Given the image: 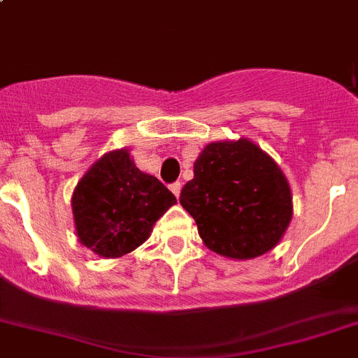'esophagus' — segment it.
I'll return each mask as SVG.
<instances>
[{"instance_id": "1", "label": "esophagus", "mask_w": 358, "mask_h": 358, "mask_svg": "<svg viewBox=\"0 0 358 358\" xmlns=\"http://www.w3.org/2000/svg\"><path fill=\"white\" fill-rule=\"evenodd\" d=\"M181 188H182V185L179 181L173 182V185H170V190L173 192V196H176V197L181 196Z\"/></svg>"}]
</instances>
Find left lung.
I'll return each instance as SVG.
<instances>
[{
  "label": "left lung",
  "instance_id": "8db88e82",
  "mask_svg": "<svg viewBox=\"0 0 358 358\" xmlns=\"http://www.w3.org/2000/svg\"><path fill=\"white\" fill-rule=\"evenodd\" d=\"M179 203L196 220L203 243L230 259L273 250L292 220L287 177L249 138L206 144Z\"/></svg>",
  "mask_w": 358,
  "mask_h": 358
}]
</instances>
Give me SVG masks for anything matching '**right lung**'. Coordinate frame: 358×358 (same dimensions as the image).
<instances>
[{
	"instance_id": "obj_1",
	"label": "right lung",
	"mask_w": 358,
	"mask_h": 358,
	"mask_svg": "<svg viewBox=\"0 0 358 358\" xmlns=\"http://www.w3.org/2000/svg\"><path fill=\"white\" fill-rule=\"evenodd\" d=\"M176 203L157 177L135 166L128 148L94 161L71 197L78 241L100 258H120L141 247Z\"/></svg>"
}]
</instances>
